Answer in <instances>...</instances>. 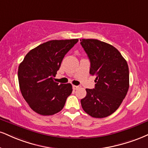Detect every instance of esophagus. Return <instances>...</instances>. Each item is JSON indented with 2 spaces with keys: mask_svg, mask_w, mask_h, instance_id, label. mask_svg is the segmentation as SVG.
Returning a JSON list of instances; mask_svg holds the SVG:
<instances>
[{
  "mask_svg": "<svg viewBox=\"0 0 148 148\" xmlns=\"http://www.w3.org/2000/svg\"><path fill=\"white\" fill-rule=\"evenodd\" d=\"M72 87H73V89H74V90H78V89L81 88V86H80V85H73Z\"/></svg>",
  "mask_w": 148,
  "mask_h": 148,
  "instance_id": "34e87169",
  "label": "esophagus"
}]
</instances>
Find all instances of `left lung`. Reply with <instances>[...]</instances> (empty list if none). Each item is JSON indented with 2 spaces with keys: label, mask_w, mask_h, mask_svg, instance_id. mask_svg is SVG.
Returning a JSON list of instances; mask_svg holds the SVG:
<instances>
[{
  "label": "left lung",
  "mask_w": 148,
  "mask_h": 148,
  "mask_svg": "<svg viewBox=\"0 0 148 148\" xmlns=\"http://www.w3.org/2000/svg\"><path fill=\"white\" fill-rule=\"evenodd\" d=\"M90 61V74L96 77L95 88L86 89L82 108L94 118L111 115L119 108L129 89V68L114 46L97 39H81Z\"/></svg>",
  "instance_id": "1"
}]
</instances>
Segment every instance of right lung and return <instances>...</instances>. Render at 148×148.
<instances>
[{"instance_id": "add662e5", "label": "right lung", "mask_w": 148, "mask_h": 148, "mask_svg": "<svg viewBox=\"0 0 148 148\" xmlns=\"http://www.w3.org/2000/svg\"><path fill=\"white\" fill-rule=\"evenodd\" d=\"M78 39L52 40L30 50L18 70L20 90L23 98L35 112L48 116L63 108L72 92L70 83L54 81L65 55Z\"/></svg>"}]
</instances>
